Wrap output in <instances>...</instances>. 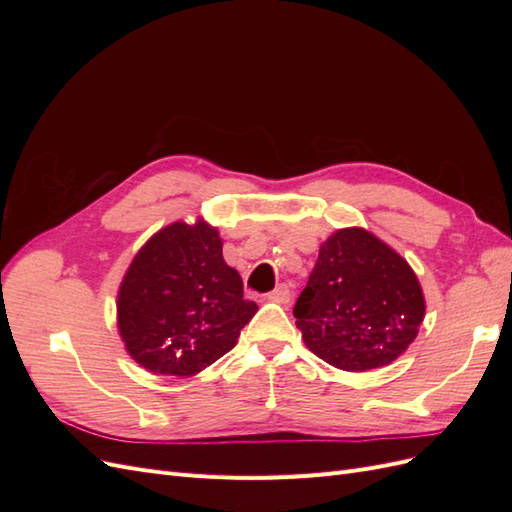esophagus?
Returning <instances> with one entry per match:
<instances>
[{
	"instance_id": "obj_1",
	"label": "esophagus",
	"mask_w": 512,
	"mask_h": 512,
	"mask_svg": "<svg viewBox=\"0 0 512 512\" xmlns=\"http://www.w3.org/2000/svg\"><path fill=\"white\" fill-rule=\"evenodd\" d=\"M290 288L286 286V284H280L277 286L271 294H269V301H273V303H280V305H286V303H290Z\"/></svg>"
}]
</instances>
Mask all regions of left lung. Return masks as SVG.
I'll list each match as a JSON object with an SVG mask.
<instances>
[{
    "instance_id": "8db88e82",
    "label": "left lung",
    "mask_w": 512,
    "mask_h": 512,
    "mask_svg": "<svg viewBox=\"0 0 512 512\" xmlns=\"http://www.w3.org/2000/svg\"><path fill=\"white\" fill-rule=\"evenodd\" d=\"M294 318L305 346L344 371L391 365L425 320L416 273L391 245L359 226L339 228L320 245Z\"/></svg>"
}]
</instances>
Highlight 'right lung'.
Listing matches in <instances>:
<instances>
[{
	"mask_svg": "<svg viewBox=\"0 0 512 512\" xmlns=\"http://www.w3.org/2000/svg\"><path fill=\"white\" fill-rule=\"evenodd\" d=\"M222 237L198 218L173 222L136 252L117 292V329L134 363L156 376L192 378L235 348L258 312L243 299Z\"/></svg>",
	"mask_w": 512,
	"mask_h": 512,
	"instance_id": "obj_1",
	"label": "right lung"
}]
</instances>
